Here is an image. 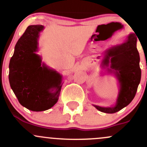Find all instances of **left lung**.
Masks as SVG:
<instances>
[{"label":"left lung","mask_w":147,"mask_h":147,"mask_svg":"<svg viewBox=\"0 0 147 147\" xmlns=\"http://www.w3.org/2000/svg\"><path fill=\"white\" fill-rule=\"evenodd\" d=\"M136 43V35L130 34L124 43L106 51L104 64L109 66L111 63L109 72L117 77L119 84V92L117 102L113 107L94 105L101 112L115 113L129 105L136 96L141 79L140 55Z\"/></svg>","instance_id":"left-lung-1"}]
</instances>
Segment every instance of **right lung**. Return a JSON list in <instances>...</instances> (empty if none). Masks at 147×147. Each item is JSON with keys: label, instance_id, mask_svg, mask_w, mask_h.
<instances>
[{"label": "right lung", "instance_id": "obj_1", "mask_svg": "<svg viewBox=\"0 0 147 147\" xmlns=\"http://www.w3.org/2000/svg\"><path fill=\"white\" fill-rule=\"evenodd\" d=\"M41 25H30L15 45L9 61V81L18 102L32 111H46L57 102L61 75L41 64L36 55Z\"/></svg>", "mask_w": 147, "mask_h": 147}]
</instances>
